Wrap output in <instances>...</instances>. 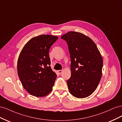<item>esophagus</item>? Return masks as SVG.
Returning a JSON list of instances; mask_svg holds the SVG:
<instances>
[{
    "label": "esophagus",
    "instance_id": "esophagus-1",
    "mask_svg": "<svg viewBox=\"0 0 122 122\" xmlns=\"http://www.w3.org/2000/svg\"><path fill=\"white\" fill-rule=\"evenodd\" d=\"M62 71H63V70H58L57 72L58 73V74H61L62 72Z\"/></svg>",
    "mask_w": 122,
    "mask_h": 122
}]
</instances>
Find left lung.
Returning <instances> with one entry per match:
<instances>
[{
  "mask_svg": "<svg viewBox=\"0 0 122 122\" xmlns=\"http://www.w3.org/2000/svg\"><path fill=\"white\" fill-rule=\"evenodd\" d=\"M61 38L68 44L71 60V76L67 81L70 93L77 98L87 97L102 77V55L93 41L82 33L69 31Z\"/></svg>",
  "mask_w": 122,
  "mask_h": 122,
  "instance_id": "obj_1",
  "label": "left lung"
}]
</instances>
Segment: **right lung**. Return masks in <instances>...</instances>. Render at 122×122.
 I'll use <instances>...</instances> for the list:
<instances>
[{
	"label": "right lung",
	"instance_id": "obj_1",
	"mask_svg": "<svg viewBox=\"0 0 122 122\" xmlns=\"http://www.w3.org/2000/svg\"><path fill=\"white\" fill-rule=\"evenodd\" d=\"M57 36L43 35L29 40L18 59L17 72L25 90L32 96L43 97L52 90L56 74L51 68L49 51Z\"/></svg>",
	"mask_w": 122,
	"mask_h": 122
}]
</instances>
